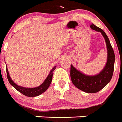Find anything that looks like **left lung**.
Returning <instances> with one entry per match:
<instances>
[{
  "instance_id": "8db88e82",
  "label": "left lung",
  "mask_w": 122,
  "mask_h": 122,
  "mask_svg": "<svg viewBox=\"0 0 122 122\" xmlns=\"http://www.w3.org/2000/svg\"><path fill=\"white\" fill-rule=\"evenodd\" d=\"M91 28L100 32L105 40L107 50V62L103 70L96 75H87L76 70L72 65L70 67V77L75 87L87 93H96L107 85L112 79L114 69L115 55L110 41L104 31L93 24Z\"/></svg>"
}]
</instances>
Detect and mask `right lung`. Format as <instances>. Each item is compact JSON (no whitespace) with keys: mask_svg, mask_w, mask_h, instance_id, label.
<instances>
[{"mask_svg":"<svg viewBox=\"0 0 122 122\" xmlns=\"http://www.w3.org/2000/svg\"><path fill=\"white\" fill-rule=\"evenodd\" d=\"M56 66H54L53 68L52 69V70L50 71L49 75H48L47 78H46L45 81H44V82H43L41 86H39V87L35 88H25L18 86L17 84H16V83H14V81H12L11 78H10V74H9L8 70L7 69V66H6V71H7V78L9 82H10V84H11L16 90H17L18 92H20V93L23 94V95L25 96H26L27 97H35L41 95V94L43 93V92H45L46 91L48 88V87H50L52 81L53 71L54 70H55V69H56Z\"/></svg>","mask_w":122,"mask_h":122,"instance_id":"add662e5","label":"right lung"}]
</instances>
